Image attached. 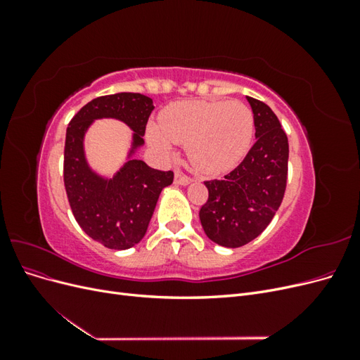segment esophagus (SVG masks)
Returning a JSON list of instances; mask_svg holds the SVG:
<instances>
[{
    "label": "esophagus",
    "mask_w": 360,
    "mask_h": 360,
    "mask_svg": "<svg viewBox=\"0 0 360 360\" xmlns=\"http://www.w3.org/2000/svg\"><path fill=\"white\" fill-rule=\"evenodd\" d=\"M191 181H192V179L188 177V176H184V174L180 172V171H177L176 176H174V183L180 184V186H188Z\"/></svg>",
    "instance_id": "obj_1"
}]
</instances>
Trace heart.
Wrapping results in <instances>:
<instances>
[{"label": "heart", "mask_w": 360, "mask_h": 360, "mask_svg": "<svg viewBox=\"0 0 360 360\" xmlns=\"http://www.w3.org/2000/svg\"><path fill=\"white\" fill-rule=\"evenodd\" d=\"M254 112L238 101H184L151 124L148 141L169 155L172 143L188 144V155L200 171L219 174L234 168L252 143Z\"/></svg>", "instance_id": "1"}]
</instances>
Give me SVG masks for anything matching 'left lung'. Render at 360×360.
Wrapping results in <instances>:
<instances>
[{"label": "left lung", "mask_w": 360, "mask_h": 360, "mask_svg": "<svg viewBox=\"0 0 360 360\" xmlns=\"http://www.w3.org/2000/svg\"><path fill=\"white\" fill-rule=\"evenodd\" d=\"M255 144L243 162L222 180L204 181L209 200L200 221L212 242L240 248L266 230L284 198L288 172V138L275 112L254 97Z\"/></svg>", "instance_id": "obj_1"}]
</instances>
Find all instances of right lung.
Returning a JSON list of instances; mask_svg holds the SVG:
<instances>
[{"label":"right lung","mask_w":360,"mask_h":360,"mask_svg":"<svg viewBox=\"0 0 360 360\" xmlns=\"http://www.w3.org/2000/svg\"><path fill=\"white\" fill-rule=\"evenodd\" d=\"M153 101L139 93L96 97L69 123L64 146V186L76 222L105 248L123 250L143 240L163 188L172 171L150 168L134 155L144 146ZM115 117L131 127L133 144L128 159L112 178L97 174L86 162L83 138L94 119Z\"/></svg>","instance_id":"add662e5"}]
</instances>
